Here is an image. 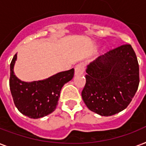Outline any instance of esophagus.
<instances>
[{"label": "esophagus", "mask_w": 146, "mask_h": 146, "mask_svg": "<svg viewBox=\"0 0 146 146\" xmlns=\"http://www.w3.org/2000/svg\"><path fill=\"white\" fill-rule=\"evenodd\" d=\"M85 64L80 63L77 64L75 67V75H81L85 72Z\"/></svg>", "instance_id": "obj_1"}]
</instances>
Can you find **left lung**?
<instances>
[{"mask_svg":"<svg viewBox=\"0 0 146 146\" xmlns=\"http://www.w3.org/2000/svg\"><path fill=\"white\" fill-rule=\"evenodd\" d=\"M82 98L90 111L111 116L127 108L139 84L136 53L129 44L100 55L87 66Z\"/></svg>","mask_w":146,"mask_h":146,"instance_id":"obj_1","label":"left lung"}]
</instances>
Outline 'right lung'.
<instances>
[{
    "mask_svg": "<svg viewBox=\"0 0 146 146\" xmlns=\"http://www.w3.org/2000/svg\"><path fill=\"white\" fill-rule=\"evenodd\" d=\"M17 54L10 63V89L15 106L20 113L30 118H40L55 111L60 90L74 76V69L64 71L47 80L26 82L13 73Z\"/></svg>",
    "mask_w": 146,
    "mask_h": 146,
    "instance_id": "1",
    "label": "right lung"
}]
</instances>
